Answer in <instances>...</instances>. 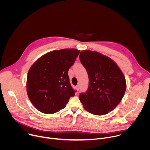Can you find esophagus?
<instances>
[{
    "mask_svg": "<svg viewBox=\"0 0 150 150\" xmlns=\"http://www.w3.org/2000/svg\"><path fill=\"white\" fill-rule=\"evenodd\" d=\"M76 89L77 90V91H79V85H77L76 86Z\"/></svg>",
    "mask_w": 150,
    "mask_h": 150,
    "instance_id": "34e87169",
    "label": "esophagus"
}]
</instances>
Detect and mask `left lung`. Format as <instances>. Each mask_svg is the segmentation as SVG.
<instances>
[{"label": "left lung", "instance_id": "left-lung-1", "mask_svg": "<svg viewBox=\"0 0 150 150\" xmlns=\"http://www.w3.org/2000/svg\"><path fill=\"white\" fill-rule=\"evenodd\" d=\"M79 59L89 78L87 91L79 96L84 109L95 115L108 113L125 94L126 85L122 72L113 60L97 52L81 51Z\"/></svg>", "mask_w": 150, "mask_h": 150}]
</instances>
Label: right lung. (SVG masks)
Here are the masks:
<instances>
[{
    "instance_id": "obj_1",
    "label": "right lung",
    "mask_w": 150,
    "mask_h": 150,
    "mask_svg": "<svg viewBox=\"0 0 150 150\" xmlns=\"http://www.w3.org/2000/svg\"><path fill=\"white\" fill-rule=\"evenodd\" d=\"M79 52L74 49L52 51L31 67L27 78V94L38 110L46 114L56 113L75 96L68 71Z\"/></svg>"
}]
</instances>
